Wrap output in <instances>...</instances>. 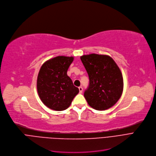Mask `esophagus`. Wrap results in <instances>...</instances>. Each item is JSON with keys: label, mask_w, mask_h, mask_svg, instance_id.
I'll return each mask as SVG.
<instances>
[{"label": "esophagus", "mask_w": 156, "mask_h": 156, "mask_svg": "<svg viewBox=\"0 0 156 156\" xmlns=\"http://www.w3.org/2000/svg\"><path fill=\"white\" fill-rule=\"evenodd\" d=\"M79 93H83V87H81V86L79 87Z\"/></svg>", "instance_id": "34e87169"}]
</instances>
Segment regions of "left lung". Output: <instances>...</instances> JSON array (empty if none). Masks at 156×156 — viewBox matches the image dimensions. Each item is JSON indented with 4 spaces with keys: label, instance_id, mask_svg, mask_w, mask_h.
Returning <instances> with one entry per match:
<instances>
[{
    "label": "left lung",
    "instance_id": "left-lung-1",
    "mask_svg": "<svg viewBox=\"0 0 156 156\" xmlns=\"http://www.w3.org/2000/svg\"><path fill=\"white\" fill-rule=\"evenodd\" d=\"M90 84L84 96L90 107L105 110L114 106L123 91L122 73L113 59L107 55L90 54L80 56Z\"/></svg>",
    "mask_w": 156,
    "mask_h": 156
}]
</instances>
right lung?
<instances>
[{
  "label": "right lung",
  "mask_w": 156,
  "mask_h": 156,
  "mask_svg": "<svg viewBox=\"0 0 156 156\" xmlns=\"http://www.w3.org/2000/svg\"><path fill=\"white\" fill-rule=\"evenodd\" d=\"M73 57L59 56L46 61L39 70L37 88L39 97L48 108L62 111L69 108L79 88L67 76Z\"/></svg>",
  "instance_id": "add662e5"
}]
</instances>
